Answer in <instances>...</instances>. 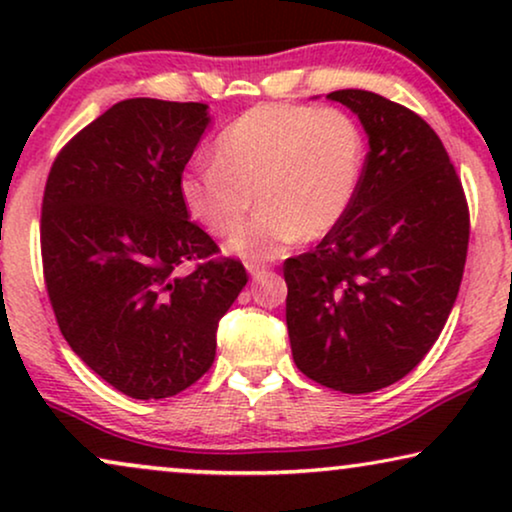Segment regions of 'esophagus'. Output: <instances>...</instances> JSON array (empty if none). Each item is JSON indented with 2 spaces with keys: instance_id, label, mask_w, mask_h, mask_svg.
<instances>
[{
  "instance_id": "1",
  "label": "esophagus",
  "mask_w": 512,
  "mask_h": 512,
  "mask_svg": "<svg viewBox=\"0 0 512 512\" xmlns=\"http://www.w3.org/2000/svg\"><path fill=\"white\" fill-rule=\"evenodd\" d=\"M247 270H249L251 277H258V275H261V272H265V263L249 261V263H247Z\"/></svg>"
}]
</instances>
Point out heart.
I'll return each instance as SVG.
<instances>
[{"label": "heart", "mask_w": 512, "mask_h": 512, "mask_svg": "<svg viewBox=\"0 0 512 512\" xmlns=\"http://www.w3.org/2000/svg\"><path fill=\"white\" fill-rule=\"evenodd\" d=\"M366 137L338 107L270 102L219 132L214 163L179 179L184 207L214 237H233L256 202L263 209L233 242L237 254L275 258L291 244L331 235L352 209Z\"/></svg>", "instance_id": "1"}]
</instances>
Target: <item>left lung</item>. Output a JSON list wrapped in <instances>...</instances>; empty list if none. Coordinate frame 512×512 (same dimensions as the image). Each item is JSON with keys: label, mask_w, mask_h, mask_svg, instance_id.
I'll use <instances>...</instances> for the list:
<instances>
[{"label": "left lung", "mask_w": 512, "mask_h": 512, "mask_svg": "<svg viewBox=\"0 0 512 512\" xmlns=\"http://www.w3.org/2000/svg\"><path fill=\"white\" fill-rule=\"evenodd\" d=\"M361 118L370 151L347 219L286 258L293 361L342 394H370L417 368L438 340L468 254L464 186L429 123L368 90L328 93Z\"/></svg>", "instance_id": "8db88e82"}]
</instances>
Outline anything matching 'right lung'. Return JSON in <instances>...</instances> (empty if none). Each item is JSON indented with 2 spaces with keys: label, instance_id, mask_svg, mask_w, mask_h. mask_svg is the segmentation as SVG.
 Listing matches in <instances>:
<instances>
[{
  "label": "right lung",
  "instance_id": "1",
  "mask_svg": "<svg viewBox=\"0 0 512 512\" xmlns=\"http://www.w3.org/2000/svg\"><path fill=\"white\" fill-rule=\"evenodd\" d=\"M207 123L202 102L123 100L62 146L46 179L55 321L90 370L139 401L177 396L212 368L216 328L249 279L179 195Z\"/></svg>",
  "mask_w": 512,
  "mask_h": 512
}]
</instances>
